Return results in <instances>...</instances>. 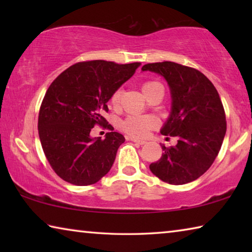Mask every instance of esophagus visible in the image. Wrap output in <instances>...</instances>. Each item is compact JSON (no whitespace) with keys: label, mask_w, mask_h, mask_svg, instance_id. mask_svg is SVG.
<instances>
[{"label":"esophagus","mask_w":252,"mask_h":252,"mask_svg":"<svg viewBox=\"0 0 252 252\" xmlns=\"http://www.w3.org/2000/svg\"><path fill=\"white\" fill-rule=\"evenodd\" d=\"M131 141H133L135 144H140V146H142V144L146 143V141H143V140H138V139H131Z\"/></svg>","instance_id":"obj_1"}]
</instances>
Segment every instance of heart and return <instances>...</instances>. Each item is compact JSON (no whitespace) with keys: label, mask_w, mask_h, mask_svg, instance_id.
Here are the masks:
<instances>
[{"label":"heart","mask_w":252,"mask_h":252,"mask_svg":"<svg viewBox=\"0 0 252 252\" xmlns=\"http://www.w3.org/2000/svg\"><path fill=\"white\" fill-rule=\"evenodd\" d=\"M157 82H147L143 84L142 91L148 90L149 88L153 87ZM121 97V90L116 91L111 96L110 102L112 105H118L120 102ZM157 120L152 117H141V116H132L126 118L122 123V129L125 130L127 134H130L133 138H143L146 136L148 131L156 126Z\"/></svg>","instance_id":"heart-1"}]
</instances>
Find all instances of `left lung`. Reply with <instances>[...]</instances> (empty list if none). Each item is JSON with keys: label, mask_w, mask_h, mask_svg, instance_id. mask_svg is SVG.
<instances>
[{"label": "left lung", "mask_w": 252, "mask_h": 252, "mask_svg": "<svg viewBox=\"0 0 252 252\" xmlns=\"http://www.w3.org/2000/svg\"><path fill=\"white\" fill-rule=\"evenodd\" d=\"M142 71L157 73L167 81L171 111L161 134L177 136L176 147L163 149L151 172L170 185L197 180L211 167L227 131L219 93L201 72L174 62L148 63Z\"/></svg>", "instance_id": "1"}]
</instances>
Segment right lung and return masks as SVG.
Returning a JSON list of instances; mask_svg holds the SVG:
<instances>
[{
  "instance_id": "right-lung-1",
  "label": "right lung",
  "mask_w": 252,
  "mask_h": 252,
  "mask_svg": "<svg viewBox=\"0 0 252 252\" xmlns=\"http://www.w3.org/2000/svg\"><path fill=\"white\" fill-rule=\"evenodd\" d=\"M141 63L117 64L95 60L63 71L46 91L39 113V136L51 167L75 186L96 183L110 171L125 136L102 117L111 96ZM112 128L106 138H92L94 125Z\"/></svg>"
}]
</instances>
